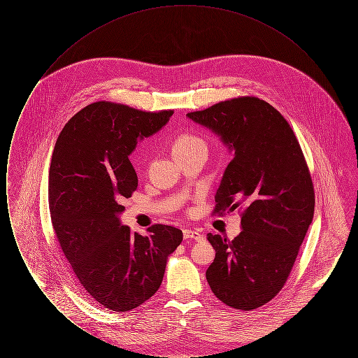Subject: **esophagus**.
<instances>
[{
    "label": "esophagus",
    "instance_id": "1",
    "mask_svg": "<svg viewBox=\"0 0 358 358\" xmlns=\"http://www.w3.org/2000/svg\"><path fill=\"white\" fill-rule=\"evenodd\" d=\"M184 238H192V240H196V241H201L204 236L200 232H197V231L184 229Z\"/></svg>",
    "mask_w": 358,
    "mask_h": 358
}]
</instances>
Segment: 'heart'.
Returning <instances> with one entry per match:
<instances>
[{
  "mask_svg": "<svg viewBox=\"0 0 358 358\" xmlns=\"http://www.w3.org/2000/svg\"><path fill=\"white\" fill-rule=\"evenodd\" d=\"M194 149H206L204 139L201 136L192 134V133H184L177 136L171 145V152L181 153V152H189Z\"/></svg>",
  "mask_w": 358,
  "mask_h": 358,
  "instance_id": "obj_1",
  "label": "heart"
}]
</instances>
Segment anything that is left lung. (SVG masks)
<instances>
[{"mask_svg": "<svg viewBox=\"0 0 358 358\" xmlns=\"http://www.w3.org/2000/svg\"><path fill=\"white\" fill-rule=\"evenodd\" d=\"M187 115L222 136L234 154L212 213L240 208L243 231L234 240L206 235L216 250L206 280L222 303L250 311L283 289L313 220L315 194L306 159L289 122L256 96Z\"/></svg>", "mask_w": 358, "mask_h": 358, "instance_id": "obj_1", "label": "left lung"}]
</instances>
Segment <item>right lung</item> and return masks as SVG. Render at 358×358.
Returning a JSON list of instances; mask_svg holds the SVG:
<instances>
[{
    "instance_id": "obj_1",
    "label": "right lung",
    "mask_w": 358,
    "mask_h": 358,
    "mask_svg": "<svg viewBox=\"0 0 358 358\" xmlns=\"http://www.w3.org/2000/svg\"><path fill=\"white\" fill-rule=\"evenodd\" d=\"M173 110L148 113L120 103L88 104L57 136L48 180L53 231L85 294L113 311H129L159 289L182 231L154 224L148 236L120 225L123 199L138 187L129 155Z\"/></svg>"
}]
</instances>
